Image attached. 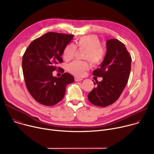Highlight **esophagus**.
<instances>
[{"label":"esophagus","mask_w":154,"mask_h":154,"mask_svg":"<svg viewBox=\"0 0 154 154\" xmlns=\"http://www.w3.org/2000/svg\"><path fill=\"white\" fill-rule=\"evenodd\" d=\"M82 80H83L82 78H80V77H75V82H80V81H82Z\"/></svg>","instance_id":"obj_1"}]
</instances>
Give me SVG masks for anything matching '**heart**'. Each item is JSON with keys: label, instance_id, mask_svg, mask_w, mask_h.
<instances>
[{"label": "heart", "instance_id": "obj_1", "mask_svg": "<svg viewBox=\"0 0 154 154\" xmlns=\"http://www.w3.org/2000/svg\"><path fill=\"white\" fill-rule=\"evenodd\" d=\"M99 38L94 35L80 37L75 41V45L67 44L63 50V57L65 61L73 58L76 51V47L86 49L84 58L88 60L93 65L100 64L104 60L106 52L101 46ZM88 68L87 61H74L67 66V71L76 76H81Z\"/></svg>", "mask_w": 154, "mask_h": 154}]
</instances>
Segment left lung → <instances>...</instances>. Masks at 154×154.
Instances as JSON below:
<instances>
[{
	"label": "left lung",
	"mask_w": 154,
	"mask_h": 154,
	"mask_svg": "<svg viewBox=\"0 0 154 154\" xmlns=\"http://www.w3.org/2000/svg\"><path fill=\"white\" fill-rule=\"evenodd\" d=\"M107 51L100 67L93 71L94 76L103 77L101 82L93 81L96 85L88 94L93 104L106 107L116 102L128 82L131 58L125 45L117 39L106 42Z\"/></svg>",
	"instance_id": "1"
}]
</instances>
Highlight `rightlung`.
Returning <instances> with one entry per match:
<instances>
[{
  "instance_id": "obj_1",
  "label": "right lung",
  "mask_w": 154,
  "mask_h": 154,
  "mask_svg": "<svg viewBox=\"0 0 154 154\" xmlns=\"http://www.w3.org/2000/svg\"><path fill=\"white\" fill-rule=\"evenodd\" d=\"M74 35L50 32L34 40L24 52L22 68L27 90L34 99L45 106H54L64 96L66 86L74 82V77L65 72L53 76L65 47Z\"/></svg>"
}]
</instances>
